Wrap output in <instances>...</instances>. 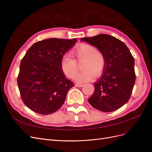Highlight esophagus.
I'll return each instance as SVG.
<instances>
[{"mask_svg": "<svg viewBox=\"0 0 152 152\" xmlns=\"http://www.w3.org/2000/svg\"><path fill=\"white\" fill-rule=\"evenodd\" d=\"M75 86H76L77 87H82V86H83V85H82V84H75Z\"/></svg>", "mask_w": 152, "mask_h": 152, "instance_id": "obj_1", "label": "esophagus"}]
</instances>
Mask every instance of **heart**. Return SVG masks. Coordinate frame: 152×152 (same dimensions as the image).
Wrapping results in <instances>:
<instances>
[{"label":"heart","instance_id":"1","mask_svg":"<svg viewBox=\"0 0 152 152\" xmlns=\"http://www.w3.org/2000/svg\"><path fill=\"white\" fill-rule=\"evenodd\" d=\"M73 59L70 55L63 56L61 61V66L64 73L70 79H73L78 72L77 63L84 61L82 65L83 70L75 78L79 83H84L99 77L105 66L103 55L97 51L93 45L83 44L72 52Z\"/></svg>","mask_w":152,"mask_h":152}]
</instances>
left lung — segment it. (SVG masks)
<instances>
[{"label": "left lung", "mask_w": 152, "mask_h": 152, "mask_svg": "<svg viewBox=\"0 0 152 152\" xmlns=\"http://www.w3.org/2000/svg\"><path fill=\"white\" fill-rule=\"evenodd\" d=\"M80 40L96 47L105 59L104 72L94 84V91L89 103L104 112L120 108L129 99L136 80L134 59L129 49L121 40L107 34Z\"/></svg>", "instance_id": "obj_1"}]
</instances>
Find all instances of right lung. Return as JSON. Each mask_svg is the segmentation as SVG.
<instances>
[{
    "mask_svg": "<svg viewBox=\"0 0 152 152\" xmlns=\"http://www.w3.org/2000/svg\"><path fill=\"white\" fill-rule=\"evenodd\" d=\"M76 39H48L37 42L21 59L18 86L24 104L35 113L56 112L74 84L65 77L61 66L65 53Z\"/></svg>",
    "mask_w": 152,
    "mask_h": 152,
    "instance_id": "right-lung-1",
    "label": "right lung"
}]
</instances>
